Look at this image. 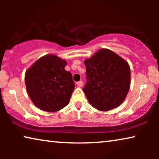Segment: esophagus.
Returning a JSON list of instances; mask_svg holds the SVG:
<instances>
[{
  "mask_svg": "<svg viewBox=\"0 0 159 159\" xmlns=\"http://www.w3.org/2000/svg\"><path fill=\"white\" fill-rule=\"evenodd\" d=\"M82 84H83V82H82V81H79V82H77V85L78 86V87H82Z\"/></svg>",
  "mask_w": 159,
  "mask_h": 159,
  "instance_id": "34e87169",
  "label": "esophagus"
}]
</instances>
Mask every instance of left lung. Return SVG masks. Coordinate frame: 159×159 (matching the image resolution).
Here are the masks:
<instances>
[{"mask_svg": "<svg viewBox=\"0 0 159 159\" xmlns=\"http://www.w3.org/2000/svg\"><path fill=\"white\" fill-rule=\"evenodd\" d=\"M84 63L87 81L82 90L90 105L102 111L120 106L130 86L128 63L105 48L99 50Z\"/></svg>", "mask_w": 159, "mask_h": 159, "instance_id": "1", "label": "left lung"}]
</instances>
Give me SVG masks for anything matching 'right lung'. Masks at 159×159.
I'll return each mask as SVG.
<instances>
[{
    "label": "right lung",
    "instance_id": "1",
    "mask_svg": "<svg viewBox=\"0 0 159 159\" xmlns=\"http://www.w3.org/2000/svg\"><path fill=\"white\" fill-rule=\"evenodd\" d=\"M66 61L53 54L36 61L25 73L28 95L38 108L58 111L67 106L75 82L71 72L65 70Z\"/></svg>",
    "mask_w": 159,
    "mask_h": 159
}]
</instances>
